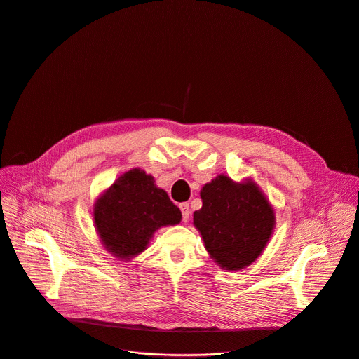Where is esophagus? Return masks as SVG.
<instances>
[{
  "label": "esophagus",
  "mask_w": 359,
  "mask_h": 359,
  "mask_svg": "<svg viewBox=\"0 0 359 359\" xmlns=\"http://www.w3.org/2000/svg\"><path fill=\"white\" fill-rule=\"evenodd\" d=\"M180 210H182V217H183V222L187 223L189 222V216H190V209H189V204L187 203H182L180 204Z\"/></svg>",
  "instance_id": "34e87169"
}]
</instances>
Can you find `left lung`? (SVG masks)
I'll list each match as a JSON object with an SVG mask.
<instances>
[{"label":"left lung","instance_id":"obj_1","mask_svg":"<svg viewBox=\"0 0 359 359\" xmlns=\"http://www.w3.org/2000/svg\"><path fill=\"white\" fill-rule=\"evenodd\" d=\"M200 197L193 224L215 263L229 271L252 264L276 227L274 208L259 184L220 175L201 187Z\"/></svg>","mask_w":359,"mask_h":359}]
</instances>
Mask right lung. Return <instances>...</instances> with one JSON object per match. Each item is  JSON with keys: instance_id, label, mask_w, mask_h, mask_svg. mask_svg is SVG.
<instances>
[{"instance_id": "right-lung-1", "label": "right lung", "mask_w": 359, "mask_h": 359, "mask_svg": "<svg viewBox=\"0 0 359 359\" xmlns=\"http://www.w3.org/2000/svg\"><path fill=\"white\" fill-rule=\"evenodd\" d=\"M92 216L100 243L121 262H130L144 251L161 227L182 220L168 193L139 168L121 175L96 198Z\"/></svg>"}]
</instances>
